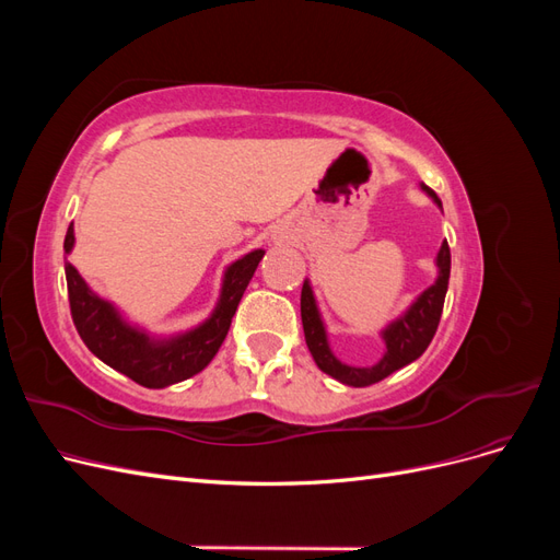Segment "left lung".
<instances>
[{
	"label": "left lung",
	"instance_id": "left-lung-1",
	"mask_svg": "<svg viewBox=\"0 0 560 560\" xmlns=\"http://www.w3.org/2000/svg\"><path fill=\"white\" fill-rule=\"evenodd\" d=\"M422 191H425L436 206L442 208V200L436 198V194L430 189V186L422 184ZM436 268H439V276L434 284L428 287V290L411 303L409 311L399 315L393 325H387L383 329L381 336L385 341V354L383 360L374 366H348L334 358L311 284L308 280L303 282L301 322H303V334H306V343L315 364L331 378L341 381L343 385L366 387L387 378L389 374H395L397 369L411 364L413 360H418L434 338L439 319H442V311H444V299H446L448 278H451V249L446 241L442 243V249L436 254Z\"/></svg>",
	"mask_w": 560,
	"mask_h": 560
}]
</instances>
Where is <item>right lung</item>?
<instances>
[{
  "instance_id": "right-lung-1",
  "label": "right lung",
  "mask_w": 560,
  "mask_h": 560,
  "mask_svg": "<svg viewBox=\"0 0 560 560\" xmlns=\"http://www.w3.org/2000/svg\"><path fill=\"white\" fill-rule=\"evenodd\" d=\"M72 247L74 226L70 224L65 235V254H70ZM261 257L264 249H254L243 259L233 261L224 273L222 294H219L214 313L196 329L173 338H151L142 329L130 327L112 303L91 292L79 270L70 261H65L74 327L95 358L121 371L135 383L144 387H165L186 381L206 369L219 346L224 343L231 319L238 311V303Z\"/></svg>"
}]
</instances>
